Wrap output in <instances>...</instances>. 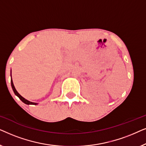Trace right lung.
<instances>
[{
  "label": "right lung",
  "instance_id": "1",
  "mask_svg": "<svg viewBox=\"0 0 146 146\" xmlns=\"http://www.w3.org/2000/svg\"><path fill=\"white\" fill-rule=\"evenodd\" d=\"M11 86H12V88H13V90L14 93L15 94L16 96H17L19 98L20 100H21L23 102H24V103L26 104H27V105H37L38 104V103L32 102H30L29 100H27V99H25V98H23L21 94H20L19 92H18L17 91V90H16V88H15V86H14L13 80H12V76H11Z\"/></svg>",
  "mask_w": 146,
  "mask_h": 146
}]
</instances>
